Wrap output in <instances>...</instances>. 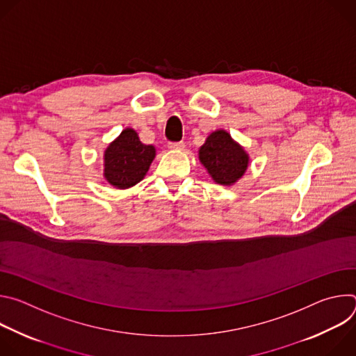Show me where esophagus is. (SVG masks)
<instances>
[{"label": "esophagus", "instance_id": "obj_1", "mask_svg": "<svg viewBox=\"0 0 356 356\" xmlns=\"http://www.w3.org/2000/svg\"><path fill=\"white\" fill-rule=\"evenodd\" d=\"M169 149H173V150H183L186 147V143L184 142H169Z\"/></svg>", "mask_w": 356, "mask_h": 356}]
</instances>
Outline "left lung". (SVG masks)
<instances>
[{"mask_svg":"<svg viewBox=\"0 0 356 356\" xmlns=\"http://www.w3.org/2000/svg\"><path fill=\"white\" fill-rule=\"evenodd\" d=\"M198 158L213 180L224 186H229L241 179L248 168L245 150L225 131L213 132L200 147Z\"/></svg>","mask_w":356,"mask_h":356,"instance_id":"8db88e82","label":"left lung"}]
</instances>
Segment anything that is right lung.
Wrapping results in <instances>:
<instances>
[{
    "label": "right lung",
    "mask_w": 356,
    "mask_h": 356,
    "mask_svg": "<svg viewBox=\"0 0 356 356\" xmlns=\"http://www.w3.org/2000/svg\"><path fill=\"white\" fill-rule=\"evenodd\" d=\"M154 158L155 147L143 145L138 134L127 128L106 150L104 176L113 186L128 188L143 179Z\"/></svg>",
    "instance_id": "1"
}]
</instances>
